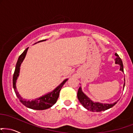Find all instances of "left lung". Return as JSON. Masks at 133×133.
Instances as JSON below:
<instances>
[{"mask_svg": "<svg viewBox=\"0 0 133 133\" xmlns=\"http://www.w3.org/2000/svg\"><path fill=\"white\" fill-rule=\"evenodd\" d=\"M115 56L116 57L115 59V64H116L119 65V71H122L123 72H124L123 71V62L121 61V58L119 57V56L118 55L117 53H115ZM124 85H125V79H124V83L123 85V89H124ZM77 98L78 100H79L80 103L82 105V106L84 107L85 108L88 110H90L92 111H105L109 108L113 107L114 105L117 103L118 100L116 102H114L113 103H102L100 102H93L91 99L88 97L83 92L82 90V88L81 87H79V90H78L77 92Z\"/></svg>", "mask_w": 133, "mask_h": 133, "instance_id": "8db88e82", "label": "left lung"}]
</instances>
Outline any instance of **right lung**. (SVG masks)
<instances>
[{"label":"right lung","mask_w":133,"mask_h":133,"mask_svg":"<svg viewBox=\"0 0 133 133\" xmlns=\"http://www.w3.org/2000/svg\"><path fill=\"white\" fill-rule=\"evenodd\" d=\"M46 40H47V39H44V40L39 41H38V43L42 42V41H44ZM28 49V48H27L23 51V53L19 56L18 61H17L15 72H14V76H13V87H14L16 95H17V97H18L19 100H20L21 103L23 104V105H25V107H26L27 108L36 110H43L48 109V108H51L52 105L56 103L57 98H58L59 95V92L61 90L62 86H63L65 83L67 82L68 79L64 80V81H62L57 87H56L52 91L47 93L45 95H42L41 97H39V98H36L35 100H27L26 99L22 98L20 94H18V91H17V87H16V82H17V80L18 79L19 76L20 65L22 64V62L23 61L25 56H26Z\"/></svg>","instance_id":"1"}]
</instances>
